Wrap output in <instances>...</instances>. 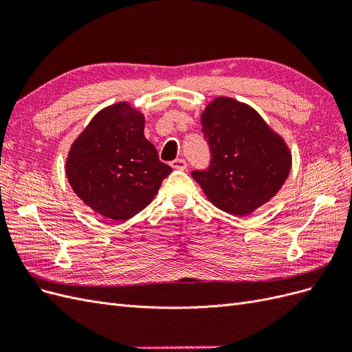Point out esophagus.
<instances>
[{"mask_svg": "<svg viewBox=\"0 0 352 352\" xmlns=\"http://www.w3.org/2000/svg\"><path fill=\"white\" fill-rule=\"evenodd\" d=\"M170 166H172L173 168H176V170H185L186 167H188V164H186V162L184 158H176V160H173L172 163H170Z\"/></svg>", "mask_w": 352, "mask_h": 352, "instance_id": "34e87169", "label": "esophagus"}]
</instances>
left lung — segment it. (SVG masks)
Here are the masks:
<instances>
[{
    "mask_svg": "<svg viewBox=\"0 0 352 352\" xmlns=\"http://www.w3.org/2000/svg\"><path fill=\"white\" fill-rule=\"evenodd\" d=\"M210 164L192 177L217 208L250 214L282 188L291 154L261 116L239 101L216 98L201 116Z\"/></svg>",
    "mask_w": 352,
    "mask_h": 352,
    "instance_id": "1",
    "label": "left lung"
}]
</instances>
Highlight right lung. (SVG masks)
<instances>
[{
  "label": "right lung",
  "mask_w": 352,
  "mask_h": 352,
  "mask_svg": "<svg viewBox=\"0 0 352 352\" xmlns=\"http://www.w3.org/2000/svg\"><path fill=\"white\" fill-rule=\"evenodd\" d=\"M144 123L140 111L114 104L95 116L70 148V186L85 204L116 221L144 210L172 173L145 140Z\"/></svg>",
  "instance_id": "right-lung-1"
}]
</instances>
